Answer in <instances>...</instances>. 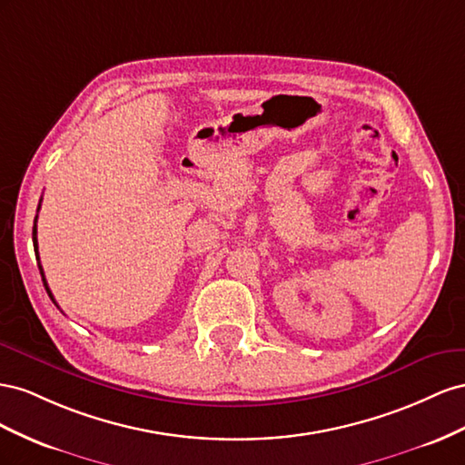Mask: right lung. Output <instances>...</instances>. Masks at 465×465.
Segmentation results:
<instances>
[{"mask_svg": "<svg viewBox=\"0 0 465 465\" xmlns=\"http://www.w3.org/2000/svg\"><path fill=\"white\" fill-rule=\"evenodd\" d=\"M38 210H41V204H38ZM36 210V212H38ZM38 218V216H36ZM36 218H35V225H33V245H35V251H36V255H38V242H36ZM41 269V274H43V282H45V288H46V292H48V296H50V300L54 302V298H52V292H50V288H48V284H46V281H45V272H43V267H38ZM56 303V302H54Z\"/></svg>", "mask_w": 465, "mask_h": 465, "instance_id": "1", "label": "right lung"}]
</instances>
